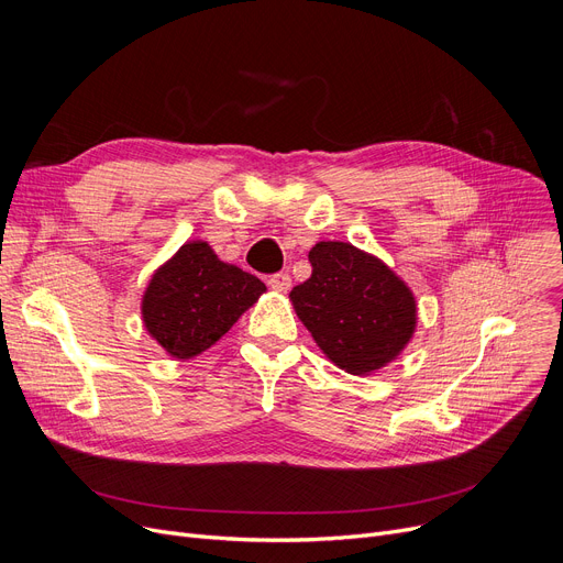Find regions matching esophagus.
<instances>
[{
    "label": "esophagus",
    "instance_id": "obj_1",
    "mask_svg": "<svg viewBox=\"0 0 563 563\" xmlns=\"http://www.w3.org/2000/svg\"><path fill=\"white\" fill-rule=\"evenodd\" d=\"M269 287H272L274 291L285 294V291L291 287V278H289V274H274V276L269 278Z\"/></svg>",
    "mask_w": 563,
    "mask_h": 563
}]
</instances>
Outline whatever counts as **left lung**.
I'll list each match as a JSON object with an SVG mask.
<instances>
[{"label":"left lung","mask_w":563,"mask_h":563,"mask_svg":"<svg viewBox=\"0 0 563 563\" xmlns=\"http://www.w3.org/2000/svg\"><path fill=\"white\" fill-rule=\"evenodd\" d=\"M308 260L312 276L289 291V301L323 356L353 376L397 361L418 327L412 289L349 242H319Z\"/></svg>","instance_id":"obj_1"}]
</instances>
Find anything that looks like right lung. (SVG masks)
Segmentation results:
<instances>
[{
    "mask_svg": "<svg viewBox=\"0 0 563 563\" xmlns=\"http://www.w3.org/2000/svg\"><path fill=\"white\" fill-rule=\"evenodd\" d=\"M264 291L260 278L219 260L207 242H187L147 280L143 327L170 358L189 361L217 344Z\"/></svg>",
    "mask_w": 563,
    "mask_h": 563,
    "instance_id": "obj_1",
    "label": "right lung"
}]
</instances>
